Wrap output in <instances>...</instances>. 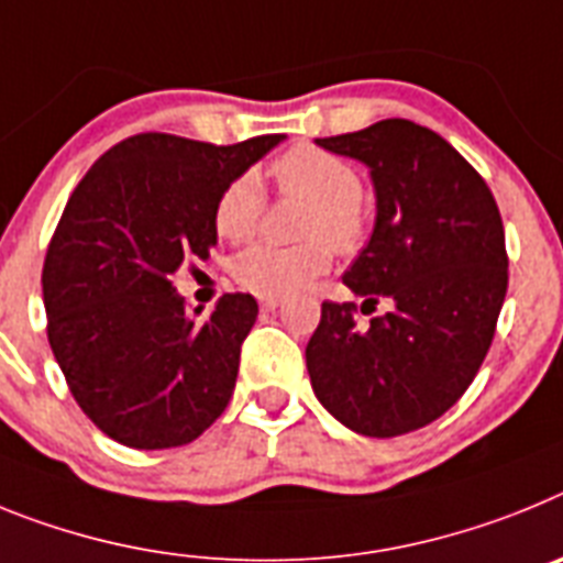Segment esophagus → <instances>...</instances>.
I'll use <instances>...</instances> for the list:
<instances>
[{"mask_svg":"<svg viewBox=\"0 0 563 563\" xmlns=\"http://www.w3.org/2000/svg\"><path fill=\"white\" fill-rule=\"evenodd\" d=\"M261 309H263V311L280 309V300H277V297H263V300H261Z\"/></svg>","mask_w":563,"mask_h":563,"instance_id":"esophagus-1","label":"esophagus"}]
</instances>
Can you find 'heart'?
<instances>
[{
	"label": "heart",
	"mask_w": 563,
	"mask_h": 563,
	"mask_svg": "<svg viewBox=\"0 0 563 563\" xmlns=\"http://www.w3.org/2000/svg\"><path fill=\"white\" fill-rule=\"evenodd\" d=\"M280 195L309 200L297 246L254 243L232 257L234 283L257 297H286L309 286L331 266V246L351 254L368 234L363 209V178L354 166L320 146L300 144L277 155L268 166ZM266 212V192L252 173L234 175L214 200V232L229 243L249 241Z\"/></svg>",
	"instance_id": "b5f03b06"
}]
</instances>
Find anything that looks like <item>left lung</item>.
<instances>
[{
    "label": "left lung",
    "mask_w": 563,
    "mask_h": 563,
    "mask_svg": "<svg viewBox=\"0 0 563 563\" xmlns=\"http://www.w3.org/2000/svg\"><path fill=\"white\" fill-rule=\"evenodd\" d=\"M371 166L376 223L342 283L365 297L322 302L306 345L311 388L363 437H402L456 405L478 374L507 295L505 227L485 178L442 135L405 119L317 139Z\"/></svg>",
    "instance_id": "8db88e82"
}]
</instances>
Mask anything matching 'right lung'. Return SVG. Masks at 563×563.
<instances>
[{"mask_svg":"<svg viewBox=\"0 0 563 563\" xmlns=\"http://www.w3.org/2000/svg\"><path fill=\"white\" fill-rule=\"evenodd\" d=\"M280 141L141 133L73 189L42 268L47 340L78 408L115 442L178 448L227 410L257 300L234 291L189 314L175 275L218 243L221 189Z\"/></svg>","mask_w":563,"mask_h":563,"instance_id":"obj_1","label":"right lung"}]
</instances>
